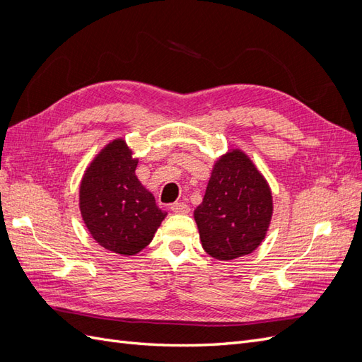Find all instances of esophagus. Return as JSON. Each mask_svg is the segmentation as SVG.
Wrapping results in <instances>:
<instances>
[{
    "instance_id": "1",
    "label": "esophagus",
    "mask_w": 362,
    "mask_h": 362,
    "mask_svg": "<svg viewBox=\"0 0 362 362\" xmlns=\"http://www.w3.org/2000/svg\"><path fill=\"white\" fill-rule=\"evenodd\" d=\"M170 210L173 213H177V214H189L190 206L187 204H184V202H175V204H172Z\"/></svg>"
}]
</instances>
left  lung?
I'll use <instances>...</instances> for the list:
<instances>
[{"label": "left lung", "instance_id": "8db88e82", "mask_svg": "<svg viewBox=\"0 0 362 362\" xmlns=\"http://www.w3.org/2000/svg\"><path fill=\"white\" fill-rule=\"evenodd\" d=\"M272 214L266 178L243 151L233 149L214 163L194 221L206 254L229 261L252 254L261 245Z\"/></svg>", "mask_w": 362, "mask_h": 362}]
</instances>
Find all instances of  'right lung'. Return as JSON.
<instances>
[{
    "label": "right lung",
    "instance_id": "add662e5",
    "mask_svg": "<svg viewBox=\"0 0 362 362\" xmlns=\"http://www.w3.org/2000/svg\"><path fill=\"white\" fill-rule=\"evenodd\" d=\"M139 160L124 139L105 145L86 169L80 211L95 242L129 257L145 249L168 216L136 177Z\"/></svg>",
    "mask_w": 362,
    "mask_h": 362
}]
</instances>
